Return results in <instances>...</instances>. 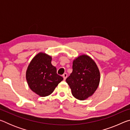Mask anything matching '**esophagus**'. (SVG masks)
Returning a JSON list of instances; mask_svg holds the SVG:
<instances>
[{
  "mask_svg": "<svg viewBox=\"0 0 130 130\" xmlns=\"http://www.w3.org/2000/svg\"><path fill=\"white\" fill-rule=\"evenodd\" d=\"M67 73H63V74L62 75V77H63V80H66V78H67Z\"/></svg>",
  "mask_w": 130,
  "mask_h": 130,
  "instance_id": "obj_1",
  "label": "esophagus"
}]
</instances>
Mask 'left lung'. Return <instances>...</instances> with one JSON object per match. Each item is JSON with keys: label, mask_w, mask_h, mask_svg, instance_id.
<instances>
[{"label": "left lung", "mask_w": 130, "mask_h": 130, "mask_svg": "<svg viewBox=\"0 0 130 130\" xmlns=\"http://www.w3.org/2000/svg\"><path fill=\"white\" fill-rule=\"evenodd\" d=\"M73 71L66 79L74 98L80 100L87 99L93 94L100 83L98 67L91 57L82 55L73 62Z\"/></svg>", "instance_id": "1"}]
</instances>
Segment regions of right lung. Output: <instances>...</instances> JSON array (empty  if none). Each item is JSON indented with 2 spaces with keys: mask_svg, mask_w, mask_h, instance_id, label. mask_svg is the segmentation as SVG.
I'll list each match as a JSON object with an SVG mask.
<instances>
[{
  "mask_svg": "<svg viewBox=\"0 0 130 130\" xmlns=\"http://www.w3.org/2000/svg\"><path fill=\"white\" fill-rule=\"evenodd\" d=\"M52 57L39 53L31 61L26 71V80L30 88L41 97L54 91L62 77L57 73L56 68L51 63Z\"/></svg>",
  "mask_w": 130,
  "mask_h": 130,
  "instance_id": "right-lung-1",
  "label": "right lung"
}]
</instances>
